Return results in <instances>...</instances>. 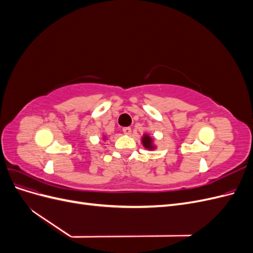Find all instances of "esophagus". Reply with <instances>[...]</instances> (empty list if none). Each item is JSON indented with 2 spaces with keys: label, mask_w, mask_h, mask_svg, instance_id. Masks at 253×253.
I'll list each match as a JSON object with an SVG mask.
<instances>
[{
  "label": "esophagus",
  "mask_w": 253,
  "mask_h": 253,
  "mask_svg": "<svg viewBox=\"0 0 253 253\" xmlns=\"http://www.w3.org/2000/svg\"><path fill=\"white\" fill-rule=\"evenodd\" d=\"M122 131H124V133L126 134V135H129L132 133V128L129 127V126H126V127H124L122 128Z\"/></svg>",
  "instance_id": "34e87169"
}]
</instances>
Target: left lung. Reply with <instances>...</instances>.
Returning a JSON list of instances; mask_svg holds the SVG:
<instances>
[{"mask_svg":"<svg viewBox=\"0 0 253 253\" xmlns=\"http://www.w3.org/2000/svg\"><path fill=\"white\" fill-rule=\"evenodd\" d=\"M142 142H143L145 148H152L153 147V145H152V140H151V138H150L149 136H144L143 139H142Z\"/></svg>","mask_w":253,"mask_h":253,"instance_id":"1","label":"left lung"}]
</instances>
